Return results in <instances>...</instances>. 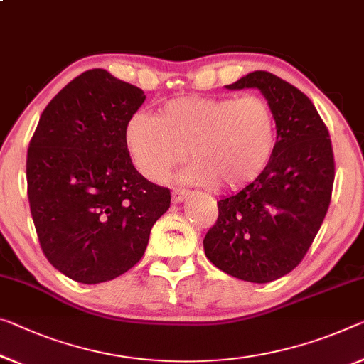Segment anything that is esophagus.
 I'll list each match as a JSON object with an SVG mask.
<instances>
[{
	"mask_svg": "<svg viewBox=\"0 0 364 364\" xmlns=\"http://www.w3.org/2000/svg\"><path fill=\"white\" fill-rule=\"evenodd\" d=\"M188 196V191H186V189H173V191H171V200H173V203H175V204H178V203H183V200H184V198H186Z\"/></svg>",
	"mask_w": 364,
	"mask_h": 364,
	"instance_id": "esophagus-1",
	"label": "esophagus"
}]
</instances>
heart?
Instances as JSON below:
<instances>
[{"label":"heart","instance_id":"1","mask_svg":"<svg viewBox=\"0 0 364 364\" xmlns=\"http://www.w3.org/2000/svg\"><path fill=\"white\" fill-rule=\"evenodd\" d=\"M276 116L259 96H184L165 102L159 116L135 112L124 142L135 168L160 181L186 159L181 180L240 189L267 171L276 150Z\"/></svg>","mask_w":364,"mask_h":364}]
</instances>
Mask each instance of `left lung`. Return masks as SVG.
Segmentation results:
<instances>
[{
    "instance_id": "8db88e82",
    "label": "left lung",
    "mask_w": 364,
    "mask_h": 364,
    "mask_svg": "<svg viewBox=\"0 0 364 364\" xmlns=\"http://www.w3.org/2000/svg\"><path fill=\"white\" fill-rule=\"evenodd\" d=\"M227 90L258 88L276 116V150L267 171L234 196L204 237L209 262L250 283H269L306 257L332 199L335 161L328 129L312 101L273 73H248Z\"/></svg>"
}]
</instances>
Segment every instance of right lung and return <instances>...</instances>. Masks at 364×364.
<instances>
[{"mask_svg":"<svg viewBox=\"0 0 364 364\" xmlns=\"http://www.w3.org/2000/svg\"><path fill=\"white\" fill-rule=\"evenodd\" d=\"M144 91L102 68L48 102L27 150V198L46 258L70 279L97 284L140 262L170 189L135 170L124 142Z\"/></svg>","mask_w":364,"mask_h":364,"instance_id":"obj_1","label":"right lung"}]
</instances>
